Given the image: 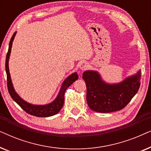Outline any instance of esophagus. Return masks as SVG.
I'll list each match as a JSON object with an SVG mask.
<instances>
[{
	"label": "esophagus",
	"mask_w": 151,
	"mask_h": 151,
	"mask_svg": "<svg viewBox=\"0 0 151 151\" xmlns=\"http://www.w3.org/2000/svg\"><path fill=\"white\" fill-rule=\"evenodd\" d=\"M88 67V64L86 63V62H82V63H80L79 65V68L82 70V71H84V70L86 69Z\"/></svg>",
	"instance_id": "1"
}]
</instances>
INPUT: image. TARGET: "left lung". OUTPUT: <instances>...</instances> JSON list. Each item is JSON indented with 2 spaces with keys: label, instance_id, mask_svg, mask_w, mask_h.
<instances>
[{
  "label": "left lung",
  "instance_id": "left-lung-1",
  "mask_svg": "<svg viewBox=\"0 0 151 151\" xmlns=\"http://www.w3.org/2000/svg\"><path fill=\"white\" fill-rule=\"evenodd\" d=\"M82 78L86 86V102L91 110L99 113L119 111L129 104L140 86L141 71L119 83L109 84L96 71H86Z\"/></svg>",
  "mask_w": 151,
  "mask_h": 151
}]
</instances>
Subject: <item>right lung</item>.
Listing matches in <instances>:
<instances>
[{
  "label": "right lung",
  "instance_id": "right-lung-1",
  "mask_svg": "<svg viewBox=\"0 0 151 151\" xmlns=\"http://www.w3.org/2000/svg\"><path fill=\"white\" fill-rule=\"evenodd\" d=\"M16 34V32H14V34L12 36L11 40H10L9 45V49H8V52L7 53V56H6L5 60V70L6 73H7V88L8 91H9L10 96L23 109V110L29 114L34 115L36 117H50L52 115L57 114L61 110L62 107L63 106L64 100H65V93L67 90V88L71 86L76 80L78 79V76L76 72L72 73L71 75L66 78L65 81L63 82L62 84L60 89L58 93V95L56 97V98L52 102L49 103V104H45V105H35L29 103L27 102L26 101L20 98L18 96L16 91L14 90L13 84H12L11 76L9 73V59L10 56V53H11L12 43H13L14 39L15 38Z\"/></svg>",
  "mask_w": 151,
  "mask_h": 151
}]
</instances>
